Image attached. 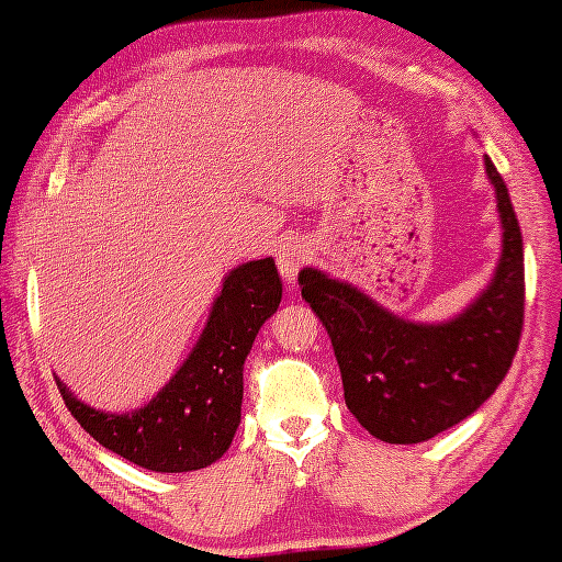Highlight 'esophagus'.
I'll return each mask as SVG.
<instances>
[{"label": "esophagus", "mask_w": 562, "mask_h": 562, "mask_svg": "<svg viewBox=\"0 0 562 562\" xmlns=\"http://www.w3.org/2000/svg\"><path fill=\"white\" fill-rule=\"evenodd\" d=\"M276 262H279V270H281L283 279H286L289 283H294L296 273H300V270L310 262V247L304 245L302 239L283 241V245L279 247V252H276Z\"/></svg>", "instance_id": "1"}]
</instances>
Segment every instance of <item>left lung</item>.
<instances>
[{
  "mask_svg": "<svg viewBox=\"0 0 562 562\" xmlns=\"http://www.w3.org/2000/svg\"><path fill=\"white\" fill-rule=\"evenodd\" d=\"M503 221V258L490 289L442 325H414L321 270L300 273L302 300L328 330L344 398L367 432L422 442L474 414L508 375L524 330V241L508 187L484 158Z\"/></svg>",
  "mask_w": 562,
  "mask_h": 562,
  "instance_id": "left-lung-1",
  "label": "left lung"
}]
</instances>
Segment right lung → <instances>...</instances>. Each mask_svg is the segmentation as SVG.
I'll return each instance as SVG.
<instances>
[{
  "instance_id": "add662e5",
  "label": "right lung",
  "mask_w": 562,
  "mask_h": 562,
  "mask_svg": "<svg viewBox=\"0 0 562 562\" xmlns=\"http://www.w3.org/2000/svg\"><path fill=\"white\" fill-rule=\"evenodd\" d=\"M276 262L252 260L228 273L200 341L148 406L133 414L95 412L57 387L75 419L103 448L150 472H195L232 446L241 412V367L260 325L279 310Z\"/></svg>"
}]
</instances>
